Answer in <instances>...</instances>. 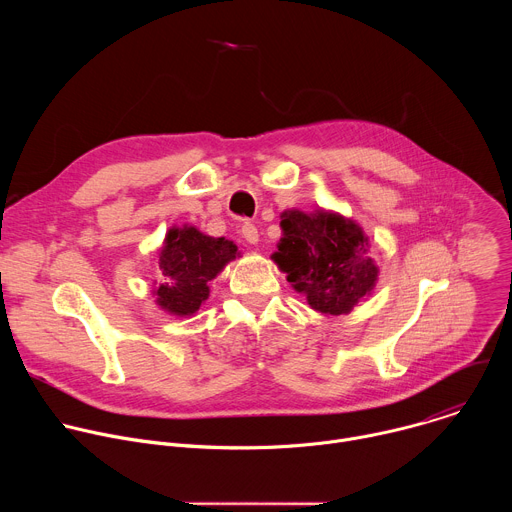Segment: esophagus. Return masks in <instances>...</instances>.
<instances>
[{"label": "esophagus", "mask_w": 512, "mask_h": 512, "mask_svg": "<svg viewBox=\"0 0 512 512\" xmlns=\"http://www.w3.org/2000/svg\"><path fill=\"white\" fill-rule=\"evenodd\" d=\"M241 233H243V239H245L247 243L257 245V241H259V233H257V227H255V225L245 223V225H243V229H241Z\"/></svg>", "instance_id": "esophagus-1"}]
</instances>
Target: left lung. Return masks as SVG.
<instances>
[{
  "label": "left lung",
  "instance_id": "1",
  "mask_svg": "<svg viewBox=\"0 0 512 512\" xmlns=\"http://www.w3.org/2000/svg\"><path fill=\"white\" fill-rule=\"evenodd\" d=\"M281 239L271 255L287 281L324 316H346L373 294L379 267L362 227L332 210L281 212Z\"/></svg>",
  "mask_w": 512,
  "mask_h": 512
}]
</instances>
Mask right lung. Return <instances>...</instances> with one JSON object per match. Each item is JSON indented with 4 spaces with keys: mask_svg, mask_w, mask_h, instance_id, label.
Masks as SVG:
<instances>
[{
    "mask_svg": "<svg viewBox=\"0 0 512 512\" xmlns=\"http://www.w3.org/2000/svg\"><path fill=\"white\" fill-rule=\"evenodd\" d=\"M239 255L237 245L225 237H208L192 225L172 227L160 249L162 283L154 287L156 304L178 318L194 316L208 300V281Z\"/></svg>",
    "mask_w": 512,
    "mask_h": 512,
    "instance_id": "add662e5",
    "label": "right lung"
}]
</instances>
